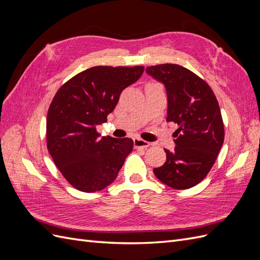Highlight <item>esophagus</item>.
<instances>
[{
	"mask_svg": "<svg viewBox=\"0 0 260 260\" xmlns=\"http://www.w3.org/2000/svg\"><path fill=\"white\" fill-rule=\"evenodd\" d=\"M133 144H135V147H137V148H146L151 145V143L147 142V141H144L140 138L133 139Z\"/></svg>",
	"mask_w": 260,
	"mask_h": 260,
	"instance_id": "esophagus-1",
	"label": "esophagus"
}]
</instances>
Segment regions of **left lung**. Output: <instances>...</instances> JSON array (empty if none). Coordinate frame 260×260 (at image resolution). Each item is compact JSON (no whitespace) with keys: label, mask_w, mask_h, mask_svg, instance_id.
<instances>
[{"label":"left lung","mask_w":260,"mask_h":260,"mask_svg":"<svg viewBox=\"0 0 260 260\" xmlns=\"http://www.w3.org/2000/svg\"><path fill=\"white\" fill-rule=\"evenodd\" d=\"M147 75L167 92V121L176 122V147L165 149L167 159L154 174L166 185L185 190L207 176L224 140L218 101L210 86L191 70L177 64L147 67Z\"/></svg>","instance_id":"obj_1"}]
</instances>
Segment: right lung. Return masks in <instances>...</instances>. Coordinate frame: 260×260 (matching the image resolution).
Instances as JSON below:
<instances>
[{
	"label": "right lung",
	"mask_w": 260,
	"mask_h": 260,
	"mask_svg": "<svg viewBox=\"0 0 260 260\" xmlns=\"http://www.w3.org/2000/svg\"><path fill=\"white\" fill-rule=\"evenodd\" d=\"M143 66H95L62 84L50 105L46 141L61 175L77 190L93 193L113 183L131 153L129 138L101 137L121 92L140 79Z\"/></svg>",
	"instance_id": "add662e5"
}]
</instances>
